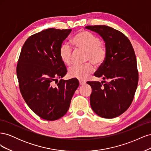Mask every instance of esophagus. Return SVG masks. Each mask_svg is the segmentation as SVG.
I'll use <instances>...</instances> for the list:
<instances>
[{"label": "esophagus", "instance_id": "esophagus-1", "mask_svg": "<svg viewBox=\"0 0 151 151\" xmlns=\"http://www.w3.org/2000/svg\"><path fill=\"white\" fill-rule=\"evenodd\" d=\"M85 84H86L85 82H84V81H81V80H79V84H80V85L83 86V85H84Z\"/></svg>", "mask_w": 151, "mask_h": 151}]
</instances>
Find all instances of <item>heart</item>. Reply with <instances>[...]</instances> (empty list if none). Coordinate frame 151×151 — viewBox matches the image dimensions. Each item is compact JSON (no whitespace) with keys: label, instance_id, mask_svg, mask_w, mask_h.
<instances>
[{"label":"heart","instance_id":"heart-1","mask_svg":"<svg viewBox=\"0 0 151 151\" xmlns=\"http://www.w3.org/2000/svg\"><path fill=\"white\" fill-rule=\"evenodd\" d=\"M99 38L93 33L86 31H80L72 38V43L77 49L86 52V60L96 65H101L107 56L106 48L101 45ZM62 62L66 65L71 62L72 50L67 43H63L59 50ZM94 68L91 63L83 65H73L68 69V76L71 78L85 80L94 72Z\"/></svg>","mask_w":151,"mask_h":151}]
</instances>
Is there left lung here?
Returning <instances> with one entry per match:
<instances>
[{"label":"left lung","instance_id":"1","mask_svg":"<svg viewBox=\"0 0 151 151\" xmlns=\"http://www.w3.org/2000/svg\"><path fill=\"white\" fill-rule=\"evenodd\" d=\"M86 28L101 36L107 51L106 60L94 76L108 81L87 82L92 88L91 106L99 116L115 118L130 107L137 88L139 73L134 50L129 38L111 27L96 25Z\"/></svg>","mask_w":151,"mask_h":151}]
</instances>
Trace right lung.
<instances>
[{
	"label": "right lung",
	"instance_id": "1",
	"mask_svg": "<svg viewBox=\"0 0 151 151\" xmlns=\"http://www.w3.org/2000/svg\"><path fill=\"white\" fill-rule=\"evenodd\" d=\"M71 31L43 30L29 36L21 49L16 68L21 93L31 110L44 120L65 115L79 85L74 78L58 81L67 72L59 50Z\"/></svg>",
	"mask_w": 151,
	"mask_h": 151
}]
</instances>
